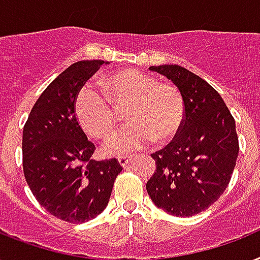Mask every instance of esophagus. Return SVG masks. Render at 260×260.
I'll use <instances>...</instances> for the list:
<instances>
[{
    "mask_svg": "<svg viewBox=\"0 0 260 260\" xmlns=\"http://www.w3.org/2000/svg\"><path fill=\"white\" fill-rule=\"evenodd\" d=\"M130 161H132V157H130V156H119V157H118V162H119L123 168L124 167H127Z\"/></svg>",
    "mask_w": 260,
    "mask_h": 260,
    "instance_id": "34e87169",
    "label": "esophagus"
}]
</instances>
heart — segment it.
<instances>
[{
    "label": "heart",
    "instance_id": "obj_1",
    "mask_svg": "<svg viewBox=\"0 0 260 260\" xmlns=\"http://www.w3.org/2000/svg\"><path fill=\"white\" fill-rule=\"evenodd\" d=\"M99 86L112 107L119 110L126 106L123 118L127 124L107 140L103 148L107 156L142 149L152 141L156 145L166 144L182 127L184 103L175 85L128 69L103 77ZM105 99L92 88H85L76 100L78 123L96 140L107 138L115 126L114 110Z\"/></svg>",
    "mask_w": 260,
    "mask_h": 260
}]
</instances>
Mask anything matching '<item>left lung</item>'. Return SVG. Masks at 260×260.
Returning a JSON list of instances; mask_svg holds the SVG:
<instances>
[{
    "label": "left lung",
    "instance_id": "obj_1",
    "mask_svg": "<svg viewBox=\"0 0 260 260\" xmlns=\"http://www.w3.org/2000/svg\"><path fill=\"white\" fill-rule=\"evenodd\" d=\"M180 90L184 119L166 148L153 153L156 172L146 183L153 203L176 217L206 210L226 190L239 154L236 124L220 93L179 65L150 66Z\"/></svg>",
    "mask_w": 260,
    "mask_h": 260
}]
</instances>
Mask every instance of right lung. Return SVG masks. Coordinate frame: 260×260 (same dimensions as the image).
<instances>
[{
	"label": "right lung",
	"instance_id": "obj_1",
	"mask_svg": "<svg viewBox=\"0 0 260 260\" xmlns=\"http://www.w3.org/2000/svg\"><path fill=\"white\" fill-rule=\"evenodd\" d=\"M103 63L78 61L63 70L34 104L23 130L24 176L38 202L59 220L81 224L106 209L122 167L96 161L74 112L86 80Z\"/></svg>",
	"mask_w": 260,
	"mask_h": 260
}]
</instances>
